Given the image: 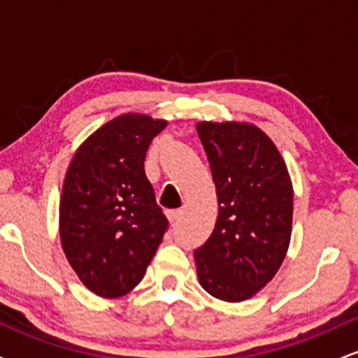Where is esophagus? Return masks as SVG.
I'll return each mask as SVG.
<instances>
[{
	"label": "esophagus",
	"mask_w": 358,
	"mask_h": 358,
	"mask_svg": "<svg viewBox=\"0 0 358 358\" xmlns=\"http://www.w3.org/2000/svg\"><path fill=\"white\" fill-rule=\"evenodd\" d=\"M182 215H183V212L180 210V208H176V210H168L166 212V217H168V220H170V224H176V222L182 219Z\"/></svg>",
	"instance_id": "1"
}]
</instances>
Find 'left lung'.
<instances>
[{
	"instance_id": "1",
	"label": "left lung",
	"mask_w": 358,
	"mask_h": 358,
	"mask_svg": "<svg viewBox=\"0 0 358 358\" xmlns=\"http://www.w3.org/2000/svg\"><path fill=\"white\" fill-rule=\"evenodd\" d=\"M219 202L207 242L195 249L200 285L222 301H244L285 261L293 222V187L278 148L248 122H199Z\"/></svg>"
}]
</instances>
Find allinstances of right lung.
<instances>
[{
    "label": "right lung",
    "instance_id": "add662e5",
    "mask_svg": "<svg viewBox=\"0 0 358 358\" xmlns=\"http://www.w3.org/2000/svg\"><path fill=\"white\" fill-rule=\"evenodd\" d=\"M166 121L122 114L82 143L65 175L60 241L87 289L129 293L145 276L168 220L145 173L146 151Z\"/></svg>",
    "mask_w": 358,
    "mask_h": 358
}]
</instances>
